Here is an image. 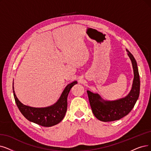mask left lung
<instances>
[{
    "instance_id": "1",
    "label": "left lung",
    "mask_w": 151,
    "mask_h": 151,
    "mask_svg": "<svg viewBox=\"0 0 151 151\" xmlns=\"http://www.w3.org/2000/svg\"><path fill=\"white\" fill-rule=\"evenodd\" d=\"M134 70V81L129 93L124 98L114 101H105L97 93L89 90L87 92L90 106L95 116L100 121L108 122L118 120L125 116L132 110L139 95L140 79L137 63L132 54L126 50Z\"/></svg>"
}]
</instances>
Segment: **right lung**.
<instances>
[{"label": "right lung", "instance_id": "1", "mask_svg": "<svg viewBox=\"0 0 151 151\" xmlns=\"http://www.w3.org/2000/svg\"><path fill=\"white\" fill-rule=\"evenodd\" d=\"M77 82L74 81L67 86L61 97L56 103L46 108H33L22 104L15 93L13 83V92L15 103L23 115L29 121L45 127L58 124L64 118L68 108V96L71 88Z\"/></svg>", "mask_w": 151, "mask_h": 151}]
</instances>
